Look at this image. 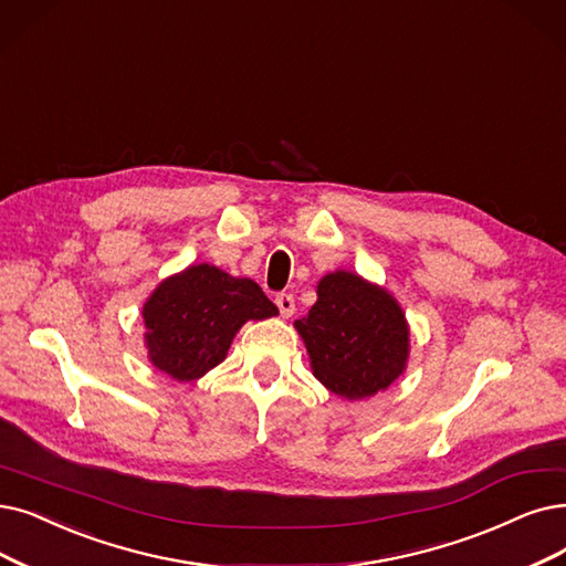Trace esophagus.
Masks as SVG:
<instances>
[{"label": "esophagus", "mask_w": 566, "mask_h": 566, "mask_svg": "<svg viewBox=\"0 0 566 566\" xmlns=\"http://www.w3.org/2000/svg\"><path fill=\"white\" fill-rule=\"evenodd\" d=\"M276 306L283 318H290V315L295 313V297L287 295V292H281V295H276Z\"/></svg>", "instance_id": "esophagus-1"}]
</instances>
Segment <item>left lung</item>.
Returning <instances> with one entry per match:
<instances>
[{
    "mask_svg": "<svg viewBox=\"0 0 566 566\" xmlns=\"http://www.w3.org/2000/svg\"><path fill=\"white\" fill-rule=\"evenodd\" d=\"M313 376L346 399L388 390L409 359V325L388 290L353 271H334L318 283V302L295 323Z\"/></svg>",
    "mask_w": 566,
    "mask_h": 566,
    "instance_id": "8db88e82",
    "label": "left lung"
}]
</instances>
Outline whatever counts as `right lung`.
<instances>
[{
    "instance_id": "add662e5",
    "label": "right lung",
    "mask_w": 566,
    "mask_h": 566,
    "mask_svg": "<svg viewBox=\"0 0 566 566\" xmlns=\"http://www.w3.org/2000/svg\"><path fill=\"white\" fill-rule=\"evenodd\" d=\"M276 313L255 281L192 264L157 285L144 304L148 359L174 380H197L220 365L245 321Z\"/></svg>"
}]
</instances>
